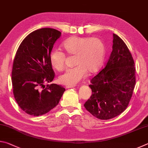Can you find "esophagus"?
<instances>
[{"mask_svg":"<svg viewBox=\"0 0 148 148\" xmlns=\"http://www.w3.org/2000/svg\"><path fill=\"white\" fill-rule=\"evenodd\" d=\"M74 87H75V86H66V88L69 89V88H73Z\"/></svg>","mask_w":148,"mask_h":148,"instance_id":"obj_1","label":"esophagus"}]
</instances>
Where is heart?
Wrapping results in <instances>:
<instances>
[{
	"mask_svg": "<svg viewBox=\"0 0 148 148\" xmlns=\"http://www.w3.org/2000/svg\"><path fill=\"white\" fill-rule=\"evenodd\" d=\"M62 47L70 56H75L74 68L69 69L59 77L60 83L66 86H75L86 77L88 72L98 71L104 58L105 47L97 38L72 36L66 40ZM66 56L61 50L54 49L49 55L52 66L57 71L65 67Z\"/></svg>",
	"mask_w": 148,
	"mask_h": 148,
	"instance_id": "1",
	"label": "heart"
}]
</instances>
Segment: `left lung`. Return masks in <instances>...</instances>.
<instances>
[{"label": "left lung", "mask_w": 148, "mask_h": 148, "mask_svg": "<svg viewBox=\"0 0 148 148\" xmlns=\"http://www.w3.org/2000/svg\"><path fill=\"white\" fill-rule=\"evenodd\" d=\"M132 55L123 40L113 34L112 51L104 68L91 79L92 95L84 107L92 116L112 119L128 106L136 84Z\"/></svg>", "instance_id": "left-lung-1"}]
</instances>
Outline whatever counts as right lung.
Listing matches in <instances>:
<instances>
[{
  "label": "right lung",
  "instance_id": "obj_1",
  "mask_svg": "<svg viewBox=\"0 0 148 148\" xmlns=\"http://www.w3.org/2000/svg\"><path fill=\"white\" fill-rule=\"evenodd\" d=\"M61 35L54 29L36 30L26 36L17 50L12 72L13 93L19 106L29 115L47 113L59 104L65 91L59 85L44 86L55 77L49 55Z\"/></svg>",
  "mask_w": 148,
  "mask_h": 148
}]
</instances>
